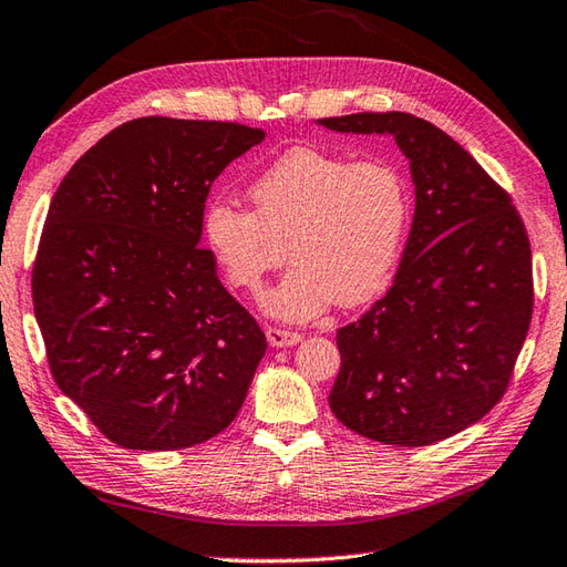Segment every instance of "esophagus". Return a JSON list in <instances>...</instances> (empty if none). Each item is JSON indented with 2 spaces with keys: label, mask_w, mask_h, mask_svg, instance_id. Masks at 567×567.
Instances as JSON below:
<instances>
[{
  "label": "esophagus",
  "mask_w": 567,
  "mask_h": 567,
  "mask_svg": "<svg viewBox=\"0 0 567 567\" xmlns=\"http://www.w3.org/2000/svg\"><path fill=\"white\" fill-rule=\"evenodd\" d=\"M267 340H269L271 348H291V344L303 340V334L271 326V328H267Z\"/></svg>",
  "instance_id": "esophagus-1"
}]
</instances>
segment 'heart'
Returning a JSON list of instances; mask_svg holds the SVG:
<instances>
[{
    "label": "heart",
    "instance_id": "obj_1",
    "mask_svg": "<svg viewBox=\"0 0 567 567\" xmlns=\"http://www.w3.org/2000/svg\"><path fill=\"white\" fill-rule=\"evenodd\" d=\"M249 198L254 210L213 200L203 233L227 281L249 293L293 257L264 298L274 316L308 320L334 300L364 303L396 267L411 190L386 158L354 161L296 146L251 183Z\"/></svg>",
    "mask_w": 567,
    "mask_h": 567
}]
</instances>
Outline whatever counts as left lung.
<instances>
[{
  "label": "left lung",
  "mask_w": 567,
  "mask_h": 567,
  "mask_svg": "<svg viewBox=\"0 0 567 567\" xmlns=\"http://www.w3.org/2000/svg\"><path fill=\"white\" fill-rule=\"evenodd\" d=\"M391 134L415 183L394 286L338 330L330 409L369 441L419 447L465 431L502 401L534 313V267L512 195L455 138L406 112L320 120Z\"/></svg>",
  "instance_id": "8db88e82"
}]
</instances>
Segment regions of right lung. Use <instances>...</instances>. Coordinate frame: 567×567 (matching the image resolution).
I'll return each instance as SVG.
<instances>
[{
	"label": "right lung",
	"instance_id": "right-lung-1",
	"mask_svg": "<svg viewBox=\"0 0 567 567\" xmlns=\"http://www.w3.org/2000/svg\"><path fill=\"white\" fill-rule=\"evenodd\" d=\"M261 138L235 122L132 120L53 195L33 313L55 384L112 443L198 445L245 403L267 338L198 241L213 181Z\"/></svg>",
	"mask_w": 567,
	"mask_h": 567
}]
</instances>
